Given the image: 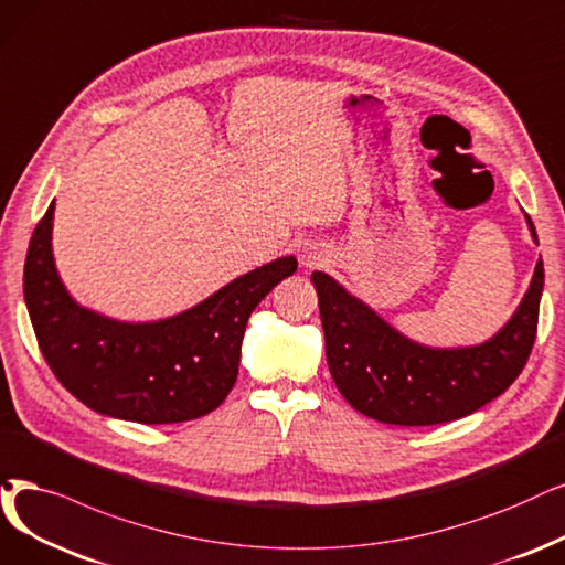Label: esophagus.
Wrapping results in <instances>:
<instances>
[{"mask_svg": "<svg viewBox=\"0 0 565 565\" xmlns=\"http://www.w3.org/2000/svg\"><path fill=\"white\" fill-rule=\"evenodd\" d=\"M324 259H327V253L322 250V247H315V245L306 247L303 255H301L303 266H320Z\"/></svg>", "mask_w": 565, "mask_h": 565, "instance_id": "obj_1", "label": "esophagus"}]
</instances>
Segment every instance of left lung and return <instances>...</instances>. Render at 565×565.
<instances>
[{
    "label": "left lung",
    "mask_w": 565,
    "mask_h": 565,
    "mask_svg": "<svg viewBox=\"0 0 565 565\" xmlns=\"http://www.w3.org/2000/svg\"><path fill=\"white\" fill-rule=\"evenodd\" d=\"M526 222L537 243L529 215ZM310 280L320 297L327 364L338 392L371 419L431 426L476 413L522 373L535 341L545 268L537 259L512 318L489 341L466 348L415 343L324 270Z\"/></svg>",
    "instance_id": "left-lung-1"
}]
</instances>
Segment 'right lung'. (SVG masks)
<instances>
[{
  "instance_id": "obj_1",
  "label": "right lung",
  "mask_w": 565,
  "mask_h": 565,
  "mask_svg": "<svg viewBox=\"0 0 565 565\" xmlns=\"http://www.w3.org/2000/svg\"><path fill=\"white\" fill-rule=\"evenodd\" d=\"M55 201L25 259V303L55 377L87 408L139 424L204 417L232 392L247 318L297 270L287 255L220 287L201 303L157 322H120L66 291L53 257Z\"/></svg>"
}]
</instances>
